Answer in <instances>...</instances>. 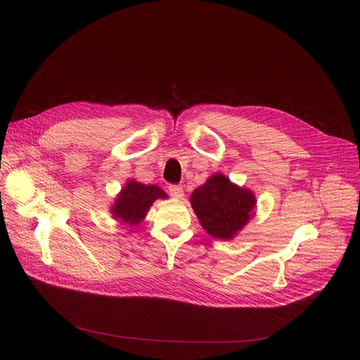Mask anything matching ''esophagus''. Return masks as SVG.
<instances>
[{"label":"esophagus","instance_id":"esophagus-1","mask_svg":"<svg viewBox=\"0 0 360 360\" xmlns=\"http://www.w3.org/2000/svg\"><path fill=\"white\" fill-rule=\"evenodd\" d=\"M169 194L175 197V198H182L184 197V188L182 185H170L169 186Z\"/></svg>","mask_w":360,"mask_h":360}]
</instances>
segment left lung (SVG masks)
<instances>
[{
	"instance_id": "8db88e82",
	"label": "left lung",
	"mask_w": 360,
	"mask_h": 360,
	"mask_svg": "<svg viewBox=\"0 0 360 360\" xmlns=\"http://www.w3.org/2000/svg\"><path fill=\"white\" fill-rule=\"evenodd\" d=\"M255 195L248 188L214 174L191 194V205L205 232L216 239H232L247 224L255 209Z\"/></svg>"
}]
</instances>
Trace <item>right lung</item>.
I'll use <instances>...</instances> for the list:
<instances>
[{
    "label": "right lung",
    "mask_w": 360,
    "mask_h": 360,
    "mask_svg": "<svg viewBox=\"0 0 360 360\" xmlns=\"http://www.w3.org/2000/svg\"><path fill=\"white\" fill-rule=\"evenodd\" d=\"M167 198V194L158 185H146L129 179L110 207L113 219L129 226H136L144 220L148 209L156 200Z\"/></svg>",
    "instance_id": "add662e5"
}]
</instances>
